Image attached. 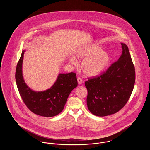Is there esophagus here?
<instances>
[{
  "label": "esophagus",
  "instance_id": "obj_1",
  "mask_svg": "<svg viewBox=\"0 0 150 150\" xmlns=\"http://www.w3.org/2000/svg\"><path fill=\"white\" fill-rule=\"evenodd\" d=\"M77 80H78V83L79 84H82V83H83V80L81 79V78L78 77V79H77Z\"/></svg>",
  "mask_w": 150,
  "mask_h": 150
}]
</instances>
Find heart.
I'll return each mask as SVG.
<instances>
[{"mask_svg": "<svg viewBox=\"0 0 150 150\" xmlns=\"http://www.w3.org/2000/svg\"><path fill=\"white\" fill-rule=\"evenodd\" d=\"M75 57L83 59L80 64L81 70L87 76H95L104 71L110 62L111 58L107 52L102 50L97 44H92L82 48L75 53ZM70 62L75 64L76 61L70 57Z\"/></svg>", "mask_w": 150, "mask_h": 150, "instance_id": "1", "label": "heart"}]
</instances>
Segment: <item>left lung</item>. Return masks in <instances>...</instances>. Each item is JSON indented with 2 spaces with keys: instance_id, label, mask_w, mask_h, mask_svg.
<instances>
[{
  "instance_id": "1",
  "label": "left lung",
  "mask_w": 150,
  "mask_h": 150,
  "mask_svg": "<svg viewBox=\"0 0 150 150\" xmlns=\"http://www.w3.org/2000/svg\"><path fill=\"white\" fill-rule=\"evenodd\" d=\"M121 44L122 51L119 59L102 75L85 82L87 106L96 116L102 117L116 113L125 105L133 92L135 68L128 46Z\"/></svg>"
}]
</instances>
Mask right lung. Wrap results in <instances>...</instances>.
I'll use <instances>...</instances> for the list:
<instances>
[{
    "label": "right lung",
    "mask_w": 150,
    "mask_h": 150,
    "mask_svg": "<svg viewBox=\"0 0 150 150\" xmlns=\"http://www.w3.org/2000/svg\"><path fill=\"white\" fill-rule=\"evenodd\" d=\"M25 50H23L17 63L15 78L20 94L29 110L44 117H52L63 110L72 91L78 86L76 74H59L53 86L45 91L35 92L25 83L22 76V62Z\"/></svg>",
    "instance_id": "obj_1"
}]
</instances>
